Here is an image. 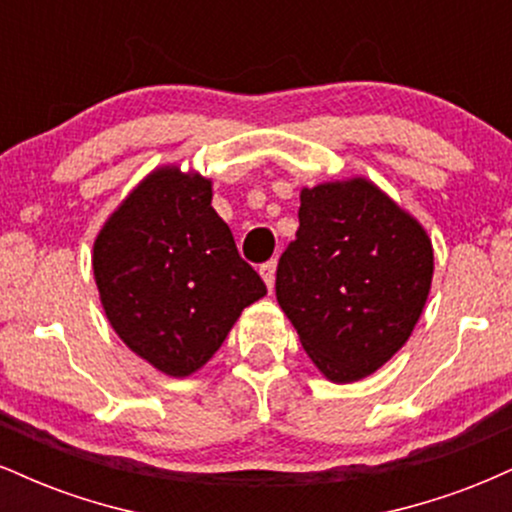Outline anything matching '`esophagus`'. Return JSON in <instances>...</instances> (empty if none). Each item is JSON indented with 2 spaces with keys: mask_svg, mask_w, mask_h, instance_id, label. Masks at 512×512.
Listing matches in <instances>:
<instances>
[{
  "mask_svg": "<svg viewBox=\"0 0 512 512\" xmlns=\"http://www.w3.org/2000/svg\"><path fill=\"white\" fill-rule=\"evenodd\" d=\"M260 276L264 279V284H267V289L272 291L274 289V279H276V260L264 262L260 267Z\"/></svg>",
  "mask_w": 512,
  "mask_h": 512,
  "instance_id": "34e87169",
  "label": "esophagus"
}]
</instances>
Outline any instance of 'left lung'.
Listing matches in <instances>:
<instances>
[{
	"label": "left lung",
	"instance_id": "left-lung-1",
	"mask_svg": "<svg viewBox=\"0 0 512 512\" xmlns=\"http://www.w3.org/2000/svg\"><path fill=\"white\" fill-rule=\"evenodd\" d=\"M301 228L276 269V301L330 383L368 378L407 344L428 301L433 243L366 175L301 190Z\"/></svg>",
	"mask_w": 512,
	"mask_h": 512
}]
</instances>
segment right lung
<instances>
[{
	"instance_id": "1",
	"label": "right lung",
	"mask_w": 512,
	"mask_h": 512,
	"mask_svg": "<svg viewBox=\"0 0 512 512\" xmlns=\"http://www.w3.org/2000/svg\"><path fill=\"white\" fill-rule=\"evenodd\" d=\"M211 187L197 170L156 166L93 240V279L110 327L170 378L207 366L240 313L267 296L211 207Z\"/></svg>"
}]
</instances>
